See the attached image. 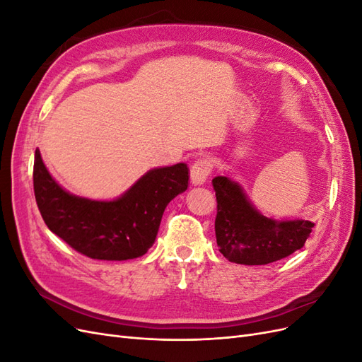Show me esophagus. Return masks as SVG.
Instances as JSON below:
<instances>
[{
  "mask_svg": "<svg viewBox=\"0 0 362 362\" xmlns=\"http://www.w3.org/2000/svg\"><path fill=\"white\" fill-rule=\"evenodd\" d=\"M213 170V161L210 158L196 160L190 168V178L194 185L204 184Z\"/></svg>",
  "mask_w": 362,
  "mask_h": 362,
  "instance_id": "obj_1",
  "label": "esophagus"
}]
</instances>
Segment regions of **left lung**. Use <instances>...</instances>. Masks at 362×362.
Returning a JSON list of instances; mask_svg holds the SVG:
<instances>
[{
	"label": "left lung",
	"instance_id": "1",
	"mask_svg": "<svg viewBox=\"0 0 362 362\" xmlns=\"http://www.w3.org/2000/svg\"><path fill=\"white\" fill-rule=\"evenodd\" d=\"M216 238L221 254L237 264L261 266L303 247L314 226L310 221L276 222L259 214L240 185L226 177L213 180Z\"/></svg>",
	"mask_w": 362,
	"mask_h": 362
}]
</instances>
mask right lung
Segmentation results:
<instances>
[{
  "label": "right lung",
  "mask_w": 362,
  "mask_h": 362,
  "mask_svg": "<svg viewBox=\"0 0 362 362\" xmlns=\"http://www.w3.org/2000/svg\"><path fill=\"white\" fill-rule=\"evenodd\" d=\"M33 185L43 222L72 249L93 259L124 261L154 245L168 204L187 190L189 168L149 170L116 201L78 198L52 180L36 149Z\"/></svg>",
  "instance_id": "1"
}]
</instances>
